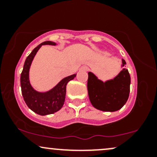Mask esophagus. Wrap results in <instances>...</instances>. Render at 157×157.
<instances>
[{
    "label": "esophagus",
    "mask_w": 157,
    "mask_h": 157,
    "mask_svg": "<svg viewBox=\"0 0 157 157\" xmlns=\"http://www.w3.org/2000/svg\"><path fill=\"white\" fill-rule=\"evenodd\" d=\"M81 70H82V71H86L89 70V68H88L87 66H82V67L81 68Z\"/></svg>",
    "instance_id": "obj_1"
}]
</instances>
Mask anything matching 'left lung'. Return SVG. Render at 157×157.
Masks as SVG:
<instances>
[{"mask_svg": "<svg viewBox=\"0 0 157 157\" xmlns=\"http://www.w3.org/2000/svg\"><path fill=\"white\" fill-rule=\"evenodd\" d=\"M122 61L123 67L126 63L123 59ZM130 84V75L125 68L114 78L105 82L89 72L87 88L91 103L95 109L102 111H118L128 99Z\"/></svg>", "mask_w": 157, "mask_h": 157, "instance_id": "1", "label": "left lung"}]
</instances>
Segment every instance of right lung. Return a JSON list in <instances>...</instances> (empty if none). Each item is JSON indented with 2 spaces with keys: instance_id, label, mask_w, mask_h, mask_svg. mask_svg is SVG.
Returning <instances> with one entry per match:
<instances>
[{
  "instance_id": "1",
  "label": "right lung",
  "mask_w": 157,
  "mask_h": 157,
  "mask_svg": "<svg viewBox=\"0 0 157 157\" xmlns=\"http://www.w3.org/2000/svg\"><path fill=\"white\" fill-rule=\"evenodd\" d=\"M43 45L55 46L56 44L52 41H45L34 48L33 51L26 57L21 75V86L23 100L27 106L35 113L44 116L57 112L63 107L66 97V85L76 77V75L75 74L65 77L53 89L46 92H38L34 89L30 84L29 73L32 60Z\"/></svg>"
}]
</instances>
